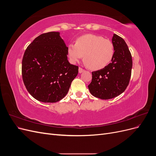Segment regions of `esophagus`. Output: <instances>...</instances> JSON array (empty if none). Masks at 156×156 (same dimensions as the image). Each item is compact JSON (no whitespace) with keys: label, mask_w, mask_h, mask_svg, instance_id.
Here are the masks:
<instances>
[{"label":"esophagus","mask_w":156,"mask_h":156,"mask_svg":"<svg viewBox=\"0 0 156 156\" xmlns=\"http://www.w3.org/2000/svg\"><path fill=\"white\" fill-rule=\"evenodd\" d=\"M85 72V69H84L83 68H81V67L79 68V72L80 73H83V72Z\"/></svg>","instance_id":"obj_1"}]
</instances>
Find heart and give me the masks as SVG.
<instances>
[{
  "label": "heart",
  "instance_id": "obj_1",
  "mask_svg": "<svg viewBox=\"0 0 156 156\" xmlns=\"http://www.w3.org/2000/svg\"><path fill=\"white\" fill-rule=\"evenodd\" d=\"M115 55L112 42L101 36L88 34L79 37L75 44H70L68 55L71 62H79L84 56L87 66L93 70L101 69L111 63Z\"/></svg>",
  "mask_w": 156,
  "mask_h": 156
}]
</instances>
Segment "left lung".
Returning <instances> with one entry per match:
<instances>
[{
    "instance_id": "1",
    "label": "left lung",
    "mask_w": 156,
    "mask_h": 156,
    "mask_svg": "<svg viewBox=\"0 0 156 156\" xmlns=\"http://www.w3.org/2000/svg\"><path fill=\"white\" fill-rule=\"evenodd\" d=\"M112 41L115 55L111 62L92 72V82L88 86L92 95L101 100H109L124 92L131 75V54L124 40L115 34Z\"/></svg>"
}]
</instances>
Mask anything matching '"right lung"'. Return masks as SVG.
Wrapping results in <instances>:
<instances>
[{
	"instance_id": "1",
	"label": "right lung",
	"mask_w": 156,
	"mask_h": 156,
	"mask_svg": "<svg viewBox=\"0 0 156 156\" xmlns=\"http://www.w3.org/2000/svg\"><path fill=\"white\" fill-rule=\"evenodd\" d=\"M68 47L59 32L37 36L26 49L22 78L30 95L44 103H55L66 95L79 67L68 60Z\"/></svg>"
}]
</instances>
